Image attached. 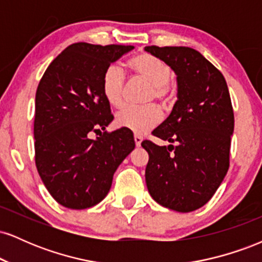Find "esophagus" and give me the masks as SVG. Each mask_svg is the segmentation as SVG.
<instances>
[{
    "instance_id": "obj_1",
    "label": "esophagus",
    "mask_w": 262,
    "mask_h": 262,
    "mask_svg": "<svg viewBox=\"0 0 262 262\" xmlns=\"http://www.w3.org/2000/svg\"><path fill=\"white\" fill-rule=\"evenodd\" d=\"M134 141H135V145L140 146V145H141V141H143V138H141L140 135L135 134V135H134Z\"/></svg>"
}]
</instances>
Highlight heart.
Wrapping results in <instances>:
<instances>
[{"label":"heart","mask_w":262,"mask_h":262,"mask_svg":"<svg viewBox=\"0 0 262 262\" xmlns=\"http://www.w3.org/2000/svg\"><path fill=\"white\" fill-rule=\"evenodd\" d=\"M128 66L133 73L148 82V101L158 100L169 108L175 97V90L169 82L171 69L164 60L150 53H141L129 59ZM102 92L112 107H121L124 97V74L118 66L111 65L102 76ZM161 121V112L155 104L144 107H125L116 114V125L137 134L149 132Z\"/></svg>","instance_id":"b5f03b06"}]
</instances>
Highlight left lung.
<instances>
[{
    "mask_svg": "<svg viewBox=\"0 0 262 262\" xmlns=\"http://www.w3.org/2000/svg\"><path fill=\"white\" fill-rule=\"evenodd\" d=\"M177 75V101L152 135L171 143L144 140L145 181L161 206L187 213L204 206L229 169L234 112L221 71L188 47H145Z\"/></svg>",
    "mask_w": 262,
    "mask_h": 262,
    "instance_id": "1",
    "label": "left lung"
}]
</instances>
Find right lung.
I'll return each instance as SVG.
<instances>
[{"label":"right lung","instance_id":"right-lung-1","mask_svg":"<svg viewBox=\"0 0 262 262\" xmlns=\"http://www.w3.org/2000/svg\"><path fill=\"white\" fill-rule=\"evenodd\" d=\"M133 45L75 43L48 66L35 93V166L49 193L70 209L100 203L135 148L133 133H108L113 121L102 92L104 70ZM95 133L99 137L92 140Z\"/></svg>","mask_w":262,"mask_h":262}]
</instances>
